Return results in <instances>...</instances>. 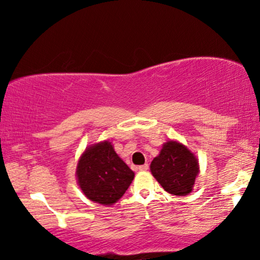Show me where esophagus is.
<instances>
[{
    "label": "esophagus",
    "mask_w": 260,
    "mask_h": 260,
    "mask_svg": "<svg viewBox=\"0 0 260 260\" xmlns=\"http://www.w3.org/2000/svg\"><path fill=\"white\" fill-rule=\"evenodd\" d=\"M148 169H149L148 165H143V166L138 167V170H142V172H143V170H148Z\"/></svg>",
    "instance_id": "obj_1"
}]
</instances>
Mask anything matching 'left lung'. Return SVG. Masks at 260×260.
<instances>
[{
	"instance_id": "obj_1",
	"label": "left lung",
	"mask_w": 260,
	"mask_h": 260,
	"mask_svg": "<svg viewBox=\"0 0 260 260\" xmlns=\"http://www.w3.org/2000/svg\"><path fill=\"white\" fill-rule=\"evenodd\" d=\"M151 174L170 194L184 197L189 194L199 173L195 156L181 143L169 141L163 145L150 165Z\"/></svg>"
}]
</instances>
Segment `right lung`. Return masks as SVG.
<instances>
[{
	"mask_svg": "<svg viewBox=\"0 0 260 260\" xmlns=\"http://www.w3.org/2000/svg\"><path fill=\"white\" fill-rule=\"evenodd\" d=\"M135 174L113 150L110 142L88 148L77 167L78 183L90 200L112 205L123 197Z\"/></svg>",
	"mask_w": 260,
	"mask_h": 260,
	"instance_id": "right-lung-1",
	"label": "right lung"
}]
</instances>
